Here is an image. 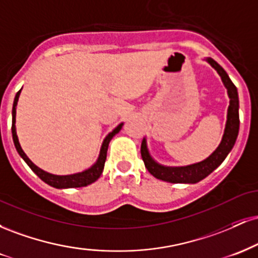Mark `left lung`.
<instances>
[{"instance_id":"1","label":"left lung","mask_w":258,"mask_h":258,"mask_svg":"<svg viewBox=\"0 0 258 258\" xmlns=\"http://www.w3.org/2000/svg\"><path fill=\"white\" fill-rule=\"evenodd\" d=\"M210 64L217 70L220 74L222 81L228 90V96L230 98V104L228 108V119L226 130H224L223 138H222L221 144L218 146L217 149L215 150L211 155L206 160L199 162V164L190 165V166L185 167H165L161 165L156 164L154 160L150 158L149 153L147 150L146 141L143 139L141 146V154L142 159H143L144 165H146L147 170L153 174L155 178L165 180V182L170 183H197L199 180L204 179L206 176H209L215 168H217L223 162V160L227 158L232 148L235 144L236 137L239 133V98H238V91H236L235 85L230 81L229 76L224 72L223 68L221 67L217 61L214 59H207Z\"/></svg>"}]
</instances>
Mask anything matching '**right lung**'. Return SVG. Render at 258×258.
Segmentation results:
<instances>
[{"instance_id": "obj_1", "label": "right lung", "mask_w": 258, "mask_h": 258, "mask_svg": "<svg viewBox=\"0 0 258 258\" xmlns=\"http://www.w3.org/2000/svg\"><path fill=\"white\" fill-rule=\"evenodd\" d=\"M20 91L17 92L16 98H14V103H13V110H12V136H13V142H14V146H16L17 152L19 153V155L22 156L23 159H24V161L29 165V167H30L31 170L43 180V182H46L47 184L54 186V188H79V186H86L91 184V183L96 182V180L100 177V174H102L103 168H104L109 142L111 141V138L114 137L116 133H119L121 127H122V123H120L114 131L110 132L108 136H106V138L104 139V142H103L102 144L99 158L97 160L96 164H94L91 168H88V170H86L81 173L70 174V176H55V174L44 172L43 170L38 168L36 165L32 164L31 160L25 155L24 152H23L22 147H20L19 144V141H18L17 132H16V106L18 103V98H19Z\"/></svg>"}]
</instances>
